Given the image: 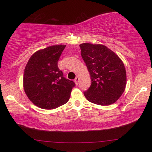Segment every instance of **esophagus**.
Segmentation results:
<instances>
[{"mask_svg":"<svg viewBox=\"0 0 152 152\" xmlns=\"http://www.w3.org/2000/svg\"><path fill=\"white\" fill-rule=\"evenodd\" d=\"M79 81H80V78H79V77H76L75 79V82L76 85H78Z\"/></svg>","mask_w":152,"mask_h":152,"instance_id":"34e87169","label":"esophagus"}]
</instances>
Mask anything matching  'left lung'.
I'll return each instance as SVG.
<instances>
[{"label": "left lung", "instance_id": "8db88e82", "mask_svg": "<svg viewBox=\"0 0 152 152\" xmlns=\"http://www.w3.org/2000/svg\"><path fill=\"white\" fill-rule=\"evenodd\" d=\"M81 55L87 66L91 85L84 93L89 102L102 106L115 103L125 90L126 73L121 59L105 45L84 43Z\"/></svg>", "mask_w": 152, "mask_h": 152}]
</instances>
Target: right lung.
Returning a JSON list of instances; mask_svg holds the SVG:
<instances>
[{"mask_svg": "<svg viewBox=\"0 0 152 152\" xmlns=\"http://www.w3.org/2000/svg\"><path fill=\"white\" fill-rule=\"evenodd\" d=\"M66 45L39 50L31 56L23 74V88L29 99L41 109H54L70 98L73 81L64 77L57 66Z\"/></svg>", "mask_w": 152, "mask_h": 152, "instance_id": "obj_1", "label": "right lung"}]
</instances>
